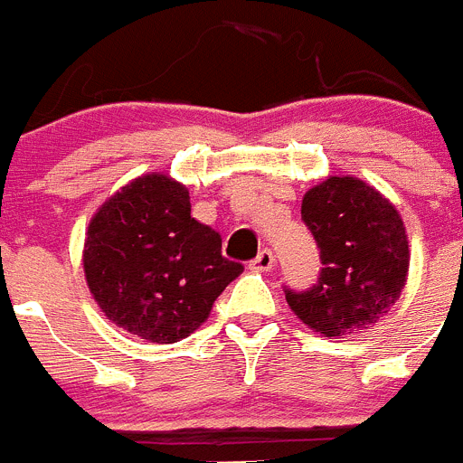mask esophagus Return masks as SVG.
Instances as JSON below:
<instances>
[{"label": "esophagus", "instance_id": "34e87169", "mask_svg": "<svg viewBox=\"0 0 463 463\" xmlns=\"http://www.w3.org/2000/svg\"><path fill=\"white\" fill-rule=\"evenodd\" d=\"M251 268L258 269V272H268V269L274 268V253L269 249H262L258 251V256L251 260Z\"/></svg>", "mask_w": 463, "mask_h": 463}]
</instances>
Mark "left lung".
Returning a JSON list of instances; mask_svg holds the SVG:
<instances>
[{"mask_svg": "<svg viewBox=\"0 0 463 463\" xmlns=\"http://www.w3.org/2000/svg\"><path fill=\"white\" fill-rule=\"evenodd\" d=\"M302 222L323 269L309 290L286 288L295 316L335 339L376 325L408 277L411 253L397 207L357 177H327L304 194Z\"/></svg>", "mask_w": 463, "mask_h": 463, "instance_id": "8db88e82", "label": "left lung"}]
</instances>
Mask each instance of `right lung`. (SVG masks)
Masks as SVG:
<instances>
[{
    "label": "right lung",
    "mask_w": 463,
    "mask_h": 463,
    "mask_svg": "<svg viewBox=\"0 0 463 463\" xmlns=\"http://www.w3.org/2000/svg\"><path fill=\"white\" fill-rule=\"evenodd\" d=\"M87 286L108 320L152 344L186 339L241 274L222 235L191 216L189 191L143 175L91 216L82 251Z\"/></svg>",
    "instance_id": "1"
}]
</instances>
